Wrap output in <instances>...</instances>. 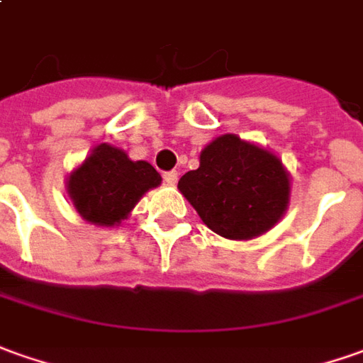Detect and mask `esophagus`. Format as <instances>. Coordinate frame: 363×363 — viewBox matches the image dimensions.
<instances>
[{"mask_svg":"<svg viewBox=\"0 0 363 363\" xmlns=\"http://www.w3.org/2000/svg\"><path fill=\"white\" fill-rule=\"evenodd\" d=\"M164 182H166L167 186H176L177 172H166V174H164Z\"/></svg>","mask_w":363,"mask_h":363,"instance_id":"1","label":"esophagus"}]
</instances>
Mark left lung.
Listing matches in <instances>:
<instances>
[{"mask_svg": "<svg viewBox=\"0 0 363 363\" xmlns=\"http://www.w3.org/2000/svg\"><path fill=\"white\" fill-rule=\"evenodd\" d=\"M177 189L213 233L249 241L286 213L291 176L274 152L221 134L201 150L199 167L184 174Z\"/></svg>", "mask_w": 363, "mask_h": 363, "instance_id": "8db88e82", "label": "left lung"}]
</instances>
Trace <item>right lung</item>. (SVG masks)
<instances>
[{
    "label": "right lung",
    "instance_id": "add662e5",
    "mask_svg": "<svg viewBox=\"0 0 363 363\" xmlns=\"http://www.w3.org/2000/svg\"><path fill=\"white\" fill-rule=\"evenodd\" d=\"M162 176L144 160H130L124 150L99 144L67 176V194L86 223L120 225Z\"/></svg>",
    "mask_w": 363,
    "mask_h": 363
}]
</instances>
